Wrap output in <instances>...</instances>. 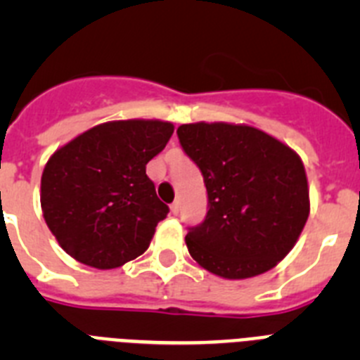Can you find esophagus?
Returning a JSON list of instances; mask_svg holds the SVG:
<instances>
[{"label":"esophagus","instance_id":"34e87169","mask_svg":"<svg viewBox=\"0 0 360 360\" xmlns=\"http://www.w3.org/2000/svg\"><path fill=\"white\" fill-rule=\"evenodd\" d=\"M171 212H173V214H178V212H180V202H173L171 203Z\"/></svg>","mask_w":360,"mask_h":360}]
</instances>
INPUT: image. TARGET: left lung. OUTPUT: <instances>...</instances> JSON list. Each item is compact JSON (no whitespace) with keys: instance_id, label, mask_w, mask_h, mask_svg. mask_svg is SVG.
<instances>
[{"instance_id":"1","label":"left lung","mask_w":360,"mask_h":360,"mask_svg":"<svg viewBox=\"0 0 360 360\" xmlns=\"http://www.w3.org/2000/svg\"><path fill=\"white\" fill-rule=\"evenodd\" d=\"M176 135L202 171L209 198L205 219L186 236L193 259L225 279L274 269L294 249L310 214L297 153L245 124H182Z\"/></svg>"}]
</instances>
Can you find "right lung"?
Wrapping results in <instances>:
<instances>
[{"label": "right lung", "instance_id": "right-lung-1", "mask_svg": "<svg viewBox=\"0 0 360 360\" xmlns=\"http://www.w3.org/2000/svg\"><path fill=\"white\" fill-rule=\"evenodd\" d=\"M173 131L164 120H113L81 133L49 158L41 209L66 254L108 270L148 250L169 207L158 200L146 164Z\"/></svg>", "mask_w": 360, "mask_h": 360}]
</instances>
